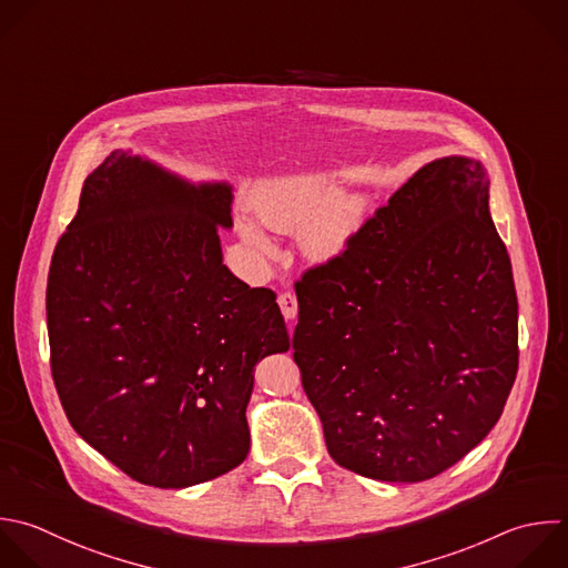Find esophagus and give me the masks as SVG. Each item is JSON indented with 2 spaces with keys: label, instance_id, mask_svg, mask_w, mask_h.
Returning a JSON list of instances; mask_svg holds the SVG:
<instances>
[{
  "label": "esophagus",
  "instance_id": "obj_1",
  "mask_svg": "<svg viewBox=\"0 0 568 568\" xmlns=\"http://www.w3.org/2000/svg\"><path fill=\"white\" fill-rule=\"evenodd\" d=\"M277 304H280V308H282V315H284L288 322H293V320L297 317V297H295L293 293H282V295L277 297Z\"/></svg>",
  "mask_w": 568,
  "mask_h": 568
}]
</instances>
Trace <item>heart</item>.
Returning a JSON list of instances; mask_svg holds the SVG:
<instances>
[{
    "mask_svg": "<svg viewBox=\"0 0 568 568\" xmlns=\"http://www.w3.org/2000/svg\"><path fill=\"white\" fill-rule=\"evenodd\" d=\"M253 215H242L240 233L260 255H273L275 242L266 229L300 233L302 251L315 264H328L346 253L366 220L362 197H344L339 180L326 171H297L262 182L251 200Z\"/></svg>",
    "mask_w": 568,
    "mask_h": 568,
    "instance_id": "1",
    "label": "heart"
}]
</instances>
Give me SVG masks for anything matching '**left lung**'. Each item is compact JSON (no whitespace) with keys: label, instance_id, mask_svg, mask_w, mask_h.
I'll use <instances>...</instances> for the list:
<instances>
[{"label":"left lung","instance_id":"left-lung-1","mask_svg":"<svg viewBox=\"0 0 568 568\" xmlns=\"http://www.w3.org/2000/svg\"><path fill=\"white\" fill-rule=\"evenodd\" d=\"M488 189L479 160H433L295 284L302 386L331 457L357 475L430 479L504 410L517 297Z\"/></svg>","mask_w":568,"mask_h":568}]
</instances>
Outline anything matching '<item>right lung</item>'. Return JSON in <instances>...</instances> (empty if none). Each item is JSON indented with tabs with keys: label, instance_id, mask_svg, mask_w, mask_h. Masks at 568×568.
Returning a JSON list of instances; mask_svg holds the SVG:
<instances>
[{
	"label": "right lung",
	"instance_id": "1",
	"mask_svg": "<svg viewBox=\"0 0 568 568\" xmlns=\"http://www.w3.org/2000/svg\"><path fill=\"white\" fill-rule=\"evenodd\" d=\"M231 191L118 149L87 178L53 253L47 322L67 417L149 486L240 466L255 364L291 348L275 293L224 264Z\"/></svg>",
	"mask_w": 568,
	"mask_h": 568
}]
</instances>
